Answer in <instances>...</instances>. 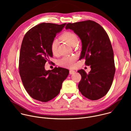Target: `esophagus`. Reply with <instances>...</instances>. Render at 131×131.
<instances>
[{"instance_id": "34e87169", "label": "esophagus", "mask_w": 131, "mask_h": 131, "mask_svg": "<svg viewBox=\"0 0 131 131\" xmlns=\"http://www.w3.org/2000/svg\"><path fill=\"white\" fill-rule=\"evenodd\" d=\"M74 72H75V71H74V70H69V73H70V74H73Z\"/></svg>"}]
</instances>
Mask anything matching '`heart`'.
<instances>
[{"mask_svg": "<svg viewBox=\"0 0 131 131\" xmlns=\"http://www.w3.org/2000/svg\"><path fill=\"white\" fill-rule=\"evenodd\" d=\"M61 38L72 47L75 46L78 42L77 36L75 34L70 31L64 32L61 36ZM58 40L57 39H54L50 45L51 52L54 55H57L58 54ZM76 59L77 58L75 56H65L59 61L58 64L62 67L71 68L74 66Z\"/></svg>", "mask_w": 131, "mask_h": 131, "instance_id": "1", "label": "heart"}]
</instances>
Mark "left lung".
I'll list each match as a JSON object with an SVG mask.
<instances>
[{
	"label": "left lung",
	"instance_id": "1",
	"mask_svg": "<svg viewBox=\"0 0 131 131\" xmlns=\"http://www.w3.org/2000/svg\"><path fill=\"white\" fill-rule=\"evenodd\" d=\"M65 28L73 30L81 39L80 60L85 59V65L91 68L89 73L83 69L78 71L81 76L79 90L87 99L97 100L109 90L115 73L114 51L109 37L99 24L91 20L68 23Z\"/></svg>",
	"mask_w": 131,
	"mask_h": 131
}]
</instances>
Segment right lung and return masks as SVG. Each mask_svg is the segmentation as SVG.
<instances>
[{
  "label": "right lung",
  "instance_id": "1",
  "mask_svg": "<svg viewBox=\"0 0 131 131\" xmlns=\"http://www.w3.org/2000/svg\"><path fill=\"white\" fill-rule=\"evenodd\" d=\"M66 24L41 23L31 28L24 37L19 72L26 91L36 100L47 102L55 97L69 74L68 69L64 68L55 67L51 70L45 68L46 63L53 57L51 43Z\"/></svg>",
  "mask_w": 131,
  "mask_h": 131
}]
</instances>
